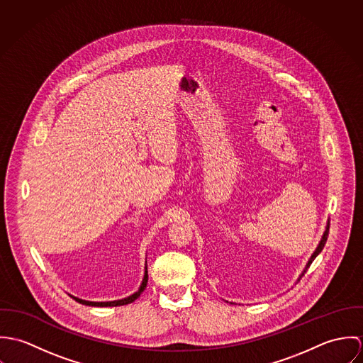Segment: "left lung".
I'll list each match as a JSON object with an SVG mask.
<instances>
[{
  "instance_id": "8db88e82",
  "label": "left lung",
  "mask_w": 363,
  "mask_h": 363,
  "mask_svg": "<svg viewBox=\"0 0 363 363\" xmlns=\"http://www.w3.org/2000/svg\"><path fill=\"white\" fill-rule=\"evenodd\" d=\"M328 229H330V220H327V225H325V230H324V233H323V236H321V239H320V242H318V245H317V247H315V250L313 252V255L311 256V259L308 261V264H306V267L303 268V271H302V274L299 275V278H298V281L305 275V272L308 271V268L311 267V262L314 261V259L321 253V250L324 249V245H325V242H327V238H328ZM228 302V301H226ZM230 303H233V302H230Z\"/></svg>"
}]
</instances>
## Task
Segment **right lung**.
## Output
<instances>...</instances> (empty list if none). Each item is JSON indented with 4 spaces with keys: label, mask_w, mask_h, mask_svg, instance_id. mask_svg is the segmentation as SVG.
<instances>
[{
    "label": "right lung",
    "mask_w": 363,
    "mask_h": 363,
    "mask_svg": "<svg viewBox=\"0 0 363 363\" xmlns=\"http://www.w3.org/2000/svg\"><path fill=\"white\" fill-rule=\"evenodd\" d=\"M147 262V261H145ZM147 282H148V269H147V264H145V272H144V278L143 282L138 288L137 292H134L133 295L123 298V299H117V301H108V302H91V301H85V299H79L74 295H69L72 299H75L78 303H82L85 306H96V308H108V306H123V305H128L131 302H134L135 299H138V296L144 292V289L147 288Z\"/></svg>",
    "instance_id": "1"
}]
</instances>
